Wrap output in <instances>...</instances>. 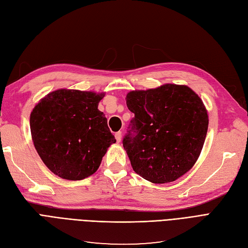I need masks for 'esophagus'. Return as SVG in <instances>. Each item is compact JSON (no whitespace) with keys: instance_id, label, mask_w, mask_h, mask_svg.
Returning a JSON list of instances; mask_svg holds the SVG:
<instances>
[{"instance_id":"1","label":"esophagus","mask_w":248,"mask_h":248,"mask_svg":"<svg viewBox=\"0 0 248 248\" xmlns=\"http://www.w3.org/2000/svg\"><path fill=\"white\" fill-rule=\"evenodd\" d=\"M115 138H116V140H117L118 142L121 141V140H122V132H121V131L116 132V133H115Z\"/></svg>"}]
</instances>
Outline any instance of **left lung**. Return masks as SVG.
I'll return each mask as SVG.
<instances>
[{
  "mask_svg": "<svg viewBox=\"0 0 248 248\" xmlns=\"http://www.w3.org/2000/svg\"><path fill=\"white\" fill-rule=\"evenodd\" d=\"M133 112L123 147L138 175L152 183L172 182L197 162L207 136V109L184 85L166 84L126 95Z\"/></svg>",
  "mask_w": 248,
  "mask_h": 248,
  "instance_id": "obj_1",
  "label": "left lung"
}]
</instances>
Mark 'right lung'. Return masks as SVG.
<instances>
[{"mask_svg": "<svg viewBox=\"0 0 248 248\" xmlns=\"http://www.w3.org/2000/svg\"><path fill=\"white\" fill-rule=\"evenodd\" d=\"M103 97L104 93L60 89L33 108L30 127L34 146L55 175L72 181L88 178L116 142L98 109Z\"/></svg>", "mask_w": 248, "mask_h": 248, "instance_id": "obj_1", "label": "right lung"}]
</instances>
